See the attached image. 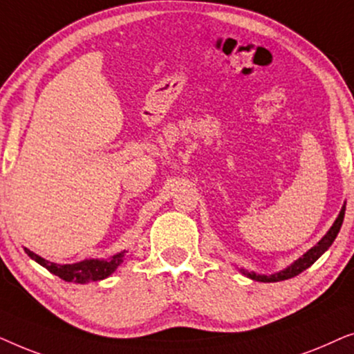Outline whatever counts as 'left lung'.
<instances>
[{
  "mask_svg": "<svg viewBox=\"0 0 354 354\" xmlns=\"http://www.w3.org/2000/svg\"><path fill=\"white\" fill-rule=\"evenodd\" d=\"M345 209H346V201L343 203L342 209H340V214L337 216L335 222H333L330 229L326 235L322 236L321 240L317 241L316 245L313 246L311 250H308L306 253H304L301 258H298L297 261H293L292 264L287 266V268L279 270V272H274V274H256L253 270H246V269H240V272L246 275V277L251 279V280H256V282H264V283H269V282H280V280H287V279H292L295 275L301 274L303 270H306L308 268H311V266L316 263V261L321 258V256L326 253V251L330 248V245L333 243V240L337 239L338 232H340V227L343 224V217H345Z\"/></svg>",
  "mask_w": 354,
  "mask_h": 354,
  "instance_id": "1",
  "label": "left lung"
}]
</instances>
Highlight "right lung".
Returning <instances> with one entry per match:
<instances>
[{
	"mask_svg": "<svg viewBox=\"0 0 354 354\" xmlns=\"http://www.w3.org/2000/svg\"><path fill=\"white\" fill-rule=\"evenodd\" d=\"M24 251H26L28 258L43 266V268L50 270L51 274L57 275V277L66 280V282H74V283L98 282V280L109 277V275L124 263V256L127 253V251L124 250L118 254L111 256L108 259L91 258V259H84V261H79V263H72V264H57L41 258V256L33 253V251H30L28 248H24Z\"/></svg>",
	"mask_w": 354,
	"mask_h": 354,
	"instance_id": "add662e5",
	"label": "right lung"
}]
</instances>
